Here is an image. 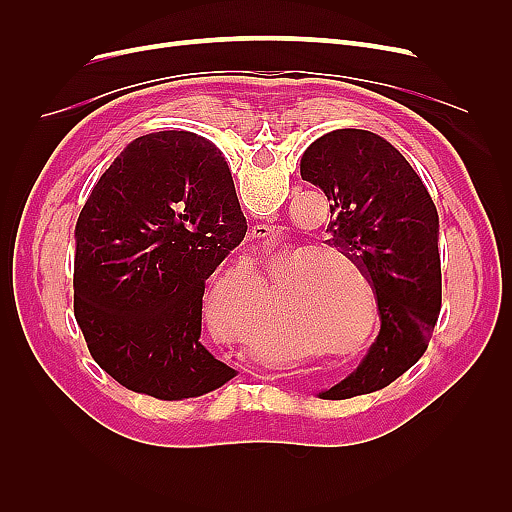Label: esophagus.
<instances>
[{
	"mask_svg": "<svg viewBox=\"0 0 512 512\" xmlns=\"http://www.w3.org/2000/svg\"><path fill=\"white\" fill-rule=\"evenodd\" d=\"M250 235H252L254 239H265V237L275 235V228H271V226H267V224H256V226H252Z\"/></svg>",
	"mask_w": 512,
	"mask_h": 512,
	"instance_id": "34e87169",
	"label": "esophagus"
}]
</instances>
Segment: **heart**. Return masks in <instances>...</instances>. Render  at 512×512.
Returning a JSON list of instances; mask_svg holds the SVG:
<instances>
[{
  "label": "heart",
  "mask_w": 512,
  "mask_h": 512,
  "mask_svg": "<svg viewBox=\"0 0 512 512\" xmlns=\"http://www.w3.org/2000/svg\"><path fill=\"white\" fill-rule=\"evenodd\" d=\"M330 258L346 260L333 247H303L292 258L290 267L271 290V333L316 337L322 344L335 346V354L359 348L374 327V303L367 288V316L359 294L352 292L344 280H335L337 265ZM262 286H269L267 275L260 271ZM258 277L245 269L228 271L213 282L205 299V318L211 333L224 342L245 344L254 333V344L267 356H280L282 350L275 339L256 327L265 309V292ZM366 318V329L362 318ZM363 329L362 332L360 329ZM362 335H358V331ZM357 339L354 340L353 337ZM353 339V346L347 342ZM286 339V337H282Z\"/></svg>",
  "instance_id": "b5f03b06"
}]
</instances>
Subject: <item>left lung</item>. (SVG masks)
I'll list each match as a JSON object with an SVG mask.
<instances>
[{
  "instance_id": "1",
  "label": "left lung",
  "mask_w": 512,
  "mask_h": 512,
  "mask_svg": "<svg viewBox=\"0 0 512 512\" xmlns=\"http://www.w3.org/2000/svg\"><path fill=\"white\" fill-rule=\"evenodd\" d=\"M301 177L329 198V243L376 290L380 333L350 376L318 393L348 399L389 386L425 354L442 305L438 211L408 160L367 130L309 145Z\"/></svg>"
}]
</instances>
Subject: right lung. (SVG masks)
Masks as SVG:
<instances>
[{
  "instance_id": "1",
  "label": "right lung",
  "mask_w": 512,
  "mask_h": 512,
  "mask_svg": "<svg viewBox=\"0 0 512 512\" xmlns=\"http://www.w3.org/2000/svg\"><path fill=\"white\" fill-rule=\"evenodd\" d=\"M247 232L230 168L207 138H136L76 222L74 316L94 361L164 401L220 389L237 371L200 344L205 280Z\"/></svg>"
}]
</instances>
